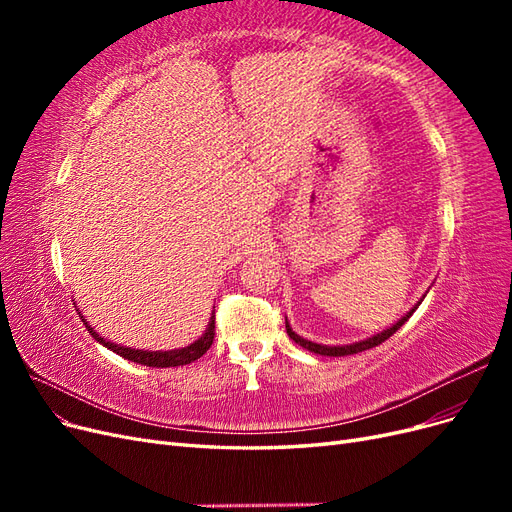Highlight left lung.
I'll list each match as a JSON object with an SVG mask.
<instances>
[{"mask_svg": "<svg viewBox=\"0 0 512 512\" xmlns=\"http://www.w3.org/2000/svg\"><path fill=\"white\" fill-rule=\"evenodd\" d=\"M421 303V301H418ZM418 303L410 309L408 314H404L401 316L393 327H389V329H384V331H380V333H376V335H371V337H365V339H361V342H352V344H344V346H324V344H316V342H309V339H305V337H301V335H297L292 331V327L288 324V318H286V333H288V337L292 339L294 344H299L301 348H305V350H309V352H314V354H322V356H346V354H356V352H363V350H369V348H374V346H380L384 339H389L395 331H399L401 329V324H404L412 314H414V309L418 307Z\"/></svg>", "mask_w": 512, "mask_h": 512, "instance_id": "8db88e82", "label": "left lung"}]
</instances>
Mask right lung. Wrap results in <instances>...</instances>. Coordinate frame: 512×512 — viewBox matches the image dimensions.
Here are the masks:
<instances>
[{
	"mask_svg": "<svg viewBox=\"0 0 512 512\" xmlns=\"http://www.w3.org/2000/svg\"><path fill=\"white\" fill-rule=\"evenodd\" d=\"M76 312H79V309H76ZM79 316H81L87 331L91 333V337L96 339V342H100L108 350H113L115 354L123 356V359H128V361L138 363V365H147V367H179V365H188V363L200 359V356H203L211 348L213 337H215V309L211 312V318H209V324H207L205 333L200 335L196 342H192L190 346L175 348V350H136V348H126V346L113 344V342H108V339H104L98 331L91 329V324L83 318L81 312H79Z\"/></svg>",
	"mask_w": 512,
	"mask_h": 512,
	"instance_id": "right-lung-1",
	"label": "right lung"
}]
</instances>
